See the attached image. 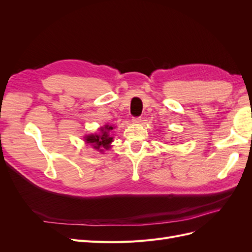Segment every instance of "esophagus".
I'll return each mask as SVG.
<instances>
[{"instance_id":"1","label":"esophagus","mask_w":252,"mask_h":252,"mask_svg":"<svg viewBox=\"0 0 252 252\" xmlns=\"http://www.w3.org/2000/svg\"><path fill=\"white\" fill-rule=\"evenodd\" d=\"M132 122L133 123H141L142 119L140 117H134V118H132Z\"/></svg>"}]
</instances>
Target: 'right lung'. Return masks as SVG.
<instances>
[{
  "mask_svg": "<svg viewBox=\"0 0 252 252\" xmlns=\"http://www.w3.org/2000/svg\"><path fill=\"white\" fill-rule=\"evenodd\" d=\"M113 127L109 126V125H105V127H102L100 130L101 133L100 134H90L88 136H86L85 140L87 143H90L93 145L94 148L95 149H100V148H105L108 149L110 148V143L112 142V138L109 136V131L112 130ZM100 151H103V149H101Z\"/></svg>",
  "mask_w": 252,
  "mask_h": 252,
  "instance_id": "right-lung-1",
  "label": "right lung"
}]
</instances>
